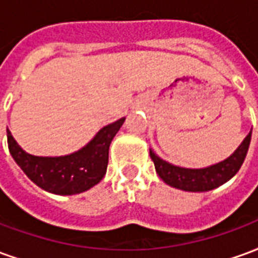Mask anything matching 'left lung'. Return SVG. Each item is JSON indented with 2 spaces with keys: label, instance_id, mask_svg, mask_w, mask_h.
<instances>
[{
  "label": "left lung",
  "instance_id": "obj_1",
  "mask_svg": "<svg viewBox=\"0 0 258 258\" xmlns=\"http://www.w3.org/2000/svg\"><path fill=\"white\" fill-rule=\"evenodd\" d=\"M250 140H251V131L247 134L238 149L233 152L232 156L225 159L224 162L217 163L214 166L206 168L177 167L164 162L152 151H149V155L155 163V168L159 177L167 185L177 189L188 190V192H206V190H211L218 188L220 185L225 184L238 173L249 151Z\"/></svg>",
  "mask_w": 258,
  "mask_h": 258
}]
</instances>
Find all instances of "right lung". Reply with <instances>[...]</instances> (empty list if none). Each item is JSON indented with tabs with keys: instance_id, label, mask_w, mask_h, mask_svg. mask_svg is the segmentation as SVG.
<instances>
[{
	"instance_id": "right-lung-1",
	"label": "right lung",
	"mask_w": 258,
	"mask_h": 258,
	"mask_svg": "<svg viewBox=\"0 0 258 258\" xmlns=\"http://www.w3.org/2000/svg\"><path fill=\"white\" fill-rule=\"evenodd\" d=\"M125 118L109 124L90 144L68 156L40 157L26 153L7 130L8 148L14 160L41 189L55 195H76L88 190L106 174L109 146Z\"/></svg>"
}]
</instances>
